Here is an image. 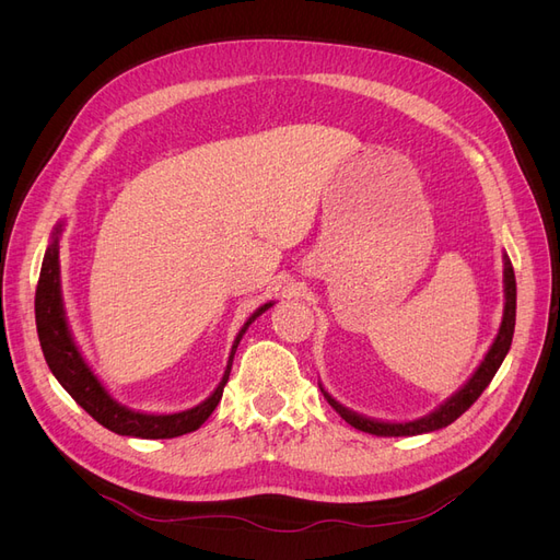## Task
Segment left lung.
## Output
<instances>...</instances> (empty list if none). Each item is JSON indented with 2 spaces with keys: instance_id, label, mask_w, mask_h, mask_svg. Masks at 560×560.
<instances>
[{
  "instance_id": "1",
  "label": "left lung",
  "mask_w": 560,
  "mask_h": 560,
  "mask_svg": "<svg viewBox=\"0 0 560 560\" xmlns=\"http://www.w3.org/2000/svg\"><path fill=\"white\" fill-rule=\"evenodd\" d=\"M502 264H504V268H502V273H504V280H502L504 282V311H502V322H500L498 336L493 338V343H490L481 364L474 369V374L460 387H457L448 399H444L428 416L416 418V420H401V422L378 420V418H369V416H362L358 411L348 409V406H343L341 401H336L319 383L322 395H325V399L331 404V409L354 430H362V432L376 434V436L425 434V432L442 430V428L451 425L453 420L460 418L469 409V406L481 397V393L488 387V383L493 381V376L498 374V369L504 362L506 352H510V348H512V336H514V325H516V278H514L512 261H510V257H506V254H502Z\"/></svg>"
}]
</instances>
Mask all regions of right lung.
I'll return each instance as SVG.
<instances>
[{
    "label": "right lung",
    "instance_id": "obj_1",
    "mask_svg": "<svg viewBox=\"0 0 560 560\" xmlns=\"http://www.w3.org/2000/svg\"><path fill=\"white\" fill-rule=\"evenodd\" d=\"M62 229H65V222H58L54 233H50V241L42 261L37 296H35L37 334H39V343H42L50 374L58 378V383L72 395V399L81 406L83 411L93 416L103 428L121 436L173 439V436H182L186 432L198 430L202 422L212 416L219 399H222L224 385L229 383V374H231L233 354L238 350L241 338L245 336V331L249 329L254 319L273 306V301L264 303V306H259L247 317V322L241 327L238 336H235V341L231 346L224 376L208 399H202L200 404L191 406V409L175 411V413H147V411L128 409L126 404L114 399L109 389L103 385V381L95 376V371L91 369V364L86 362V358H83L74 341L70 325H67L62 284H60Z\"/></svg>",
    "mask_w": 560,
    "mask_h": 560
}]
</instances>
